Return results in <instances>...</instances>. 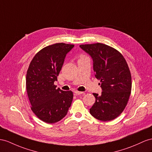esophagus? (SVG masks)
I'll list each match as a JSON object with an SVG mask.
<instances>
[{
	"instance_id": "34e87169",
	"label": "esophagus",
	"mask_w": 152,
	"mask_h": 152,
	"mask_svg": "<svg viewBox=\"0 0 152 152\" xmlns=\"http://www.w3.org/2000/svg\"><path fill=\"white\" fill-rule=\"evenodd\" d=\"M83 92H79V91H75V95H81V94H83Z\"/></svg>"
}]
</instances>
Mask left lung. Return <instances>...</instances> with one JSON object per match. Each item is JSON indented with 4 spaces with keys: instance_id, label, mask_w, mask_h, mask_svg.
<instances>
[{
    "instance_id": "8db88e82",
    "label": "left lung",
    "mask_w": 152,
    "mask_h": 152,
    "mask_svg": "<svg viewBox=\"0 0 152 152\" xmlns=\"http://www.w3.org/2000/svg\"><path fill=\"white\" fill-rule=\"evenodd\" d=\"M93 61L95 77L100 80L102 94L93 93L96 102L90 108L96 119L107 121L118 117L128 103L132 89V77L124 58L116 49L97 43L80 45Z\"/></svg>"
}]
</instances>
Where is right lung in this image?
Wrapping results in <instances>:
<instances>
[{
	"instance_id": "obj_1",
	"label": "right lung",
	"mask_w": 152,
	"mask_h": 152,
	"mask_svg": "<svg viewBox=\"0 0 152 152\" xmlns=\"http://www.w3.org/2000/svg\"><path fill=\"white\" fill-rule=\"evenodd\" d=\"M74 45L64 43L40 50L31 61L26 75V89L31 110L48 123L59 121L67 115L73 99L72 91L56 88L57 81L67 54Z\"/></svg>"
}]
</instances>
